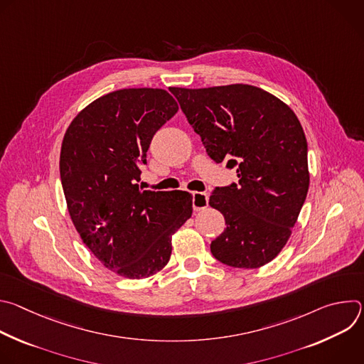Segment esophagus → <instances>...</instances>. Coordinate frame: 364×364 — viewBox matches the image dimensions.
I'll list each match as a JSON object with an SVG mask.
<instances>
[{
  "instance_id": "obj_1",
  "label": "esophagus",
  "mask_w": 364,
  "mask_h": 364,
  "mask_svg": "<svg viewBox=\"0 0 364 364\" xmlns=\"http://www.w3.org/2000/svg\"><path fill=\"white\" fill-rule=\"evenodd\" d=\"M207 205H209V194L201 193V191H194L193 193V209H194V212L204 210Z\"/></svg>"
}]
</instances>
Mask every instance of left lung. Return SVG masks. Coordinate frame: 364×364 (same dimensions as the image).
<instances>
[{
  "label": "left lung",
  "mask_w": 364,
  "mask_h": 364,
  "mask_svg": "<svg viewBox=\"0 0 364 364\" xmlns=\"http://www.w3.org/2000/svg\"><path fill=\"white\" fill-rule=\"evenodd\" d=\"M216 163L236 167L237 183L216 187L209 204L226 220L210 250L225 265L253 269L287 245L305 201L306 139L294 111L252 85L170 87Z\"/></svg>",
  "instance_id": "obj_1"
}]
</instances>
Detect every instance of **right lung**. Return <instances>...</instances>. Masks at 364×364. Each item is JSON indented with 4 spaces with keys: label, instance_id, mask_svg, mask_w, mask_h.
Returning <instances> with one entry per match:
<instances>
[{
    "label": "right lung",
    "instance_id": "obj_1",
    "mask_svg": "<svg viewBox=\"0 0 364 364\" xmlns=\"http://www.w3.org/2000/svg\"><path fill=\"white\" fill-rule=\"evenodd\" d=\"M177 111L164 89L115 90L82 109L62 142L70 219L100 264L129 279L148 278L168 264L171 236L193 213L187 191L136 184L154 134Z\"/></svg>",
    "mask_w": 364,
    "mask_h": 364
}]
</instances>
